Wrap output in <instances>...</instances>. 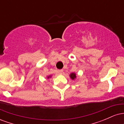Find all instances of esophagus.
Wrapping results in <instances>:
<instances>
[{
    "label": "esophagus",
    "mask_w": 124,
    "mask_h": 124,
    "mask_svg": "<svg viewBox=\"0 0 124 124\" xmlns=\"http://www.w3.org/2000/svg\"><path fill=\"white\" fill-rule=\"evenodd\" d=\"M58 72L59 74H62V72H63V70H62V69H60V70H58Z\"/></svg>",
    "instance_id": "obj_1"
}]
</instances>
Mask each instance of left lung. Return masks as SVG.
Segmentation results:
<instances>
[{
    "label": "left lung",
    "instance_id": "8db88e82",
    "mask_svg": "<svg viewBox=\"0 0 124 124\" xmlns=\"http://www.w3.org/2000/svg\"><path fill=\"white\" fill-rule=\"evenodd\" d=\"M69 76H70V79L72 80H74L76 78V73H75V72H73V73H71L70 75H69Z\"/></svg>",
    "mask_w": 124,
    "mask_h": 124
}]
</instances>
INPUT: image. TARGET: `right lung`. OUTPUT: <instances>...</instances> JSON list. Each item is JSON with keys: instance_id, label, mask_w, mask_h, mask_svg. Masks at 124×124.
Listing matches in <instances>:
<instances>
[{"instance_id": "right-lung-1", "label": "right lung", "mask_w": 124, "mask_h": 124, "mask_svg": "<svg viewBox=\"0 0 124 124\" xmlns=\"http://www.w3.org/2000/svg\"><path fill=\"white\" fill-rule=\"evenodd\" d=\"M51 77H52V75H49V76H47V79H49V78H51Z\"/></svg>"}]
</instances>
